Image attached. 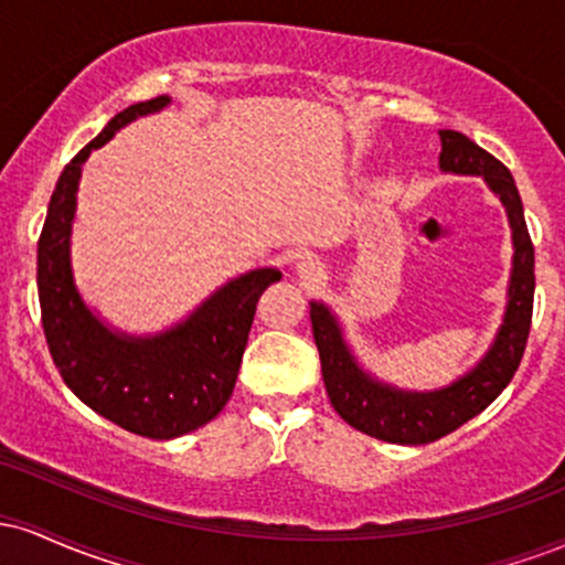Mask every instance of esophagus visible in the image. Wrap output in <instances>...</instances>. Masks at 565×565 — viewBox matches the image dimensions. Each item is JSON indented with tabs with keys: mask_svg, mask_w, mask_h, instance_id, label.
<instances>
[{
	"mask_svg": "<svg viewBox=\"0 0 565 565\" xmlns=\"http://www.w3.org/2000/svg\"><path fill=\"white\" fill-rule=\"evenodd\" d=\"M297 276H300L302 281H319L323 276V263L316 255H305L297 260Z\"/></svg>",
	"mask_w": 565,
	"mask_h": 565,
	"instance_id": "obj_1",
	"label": "esophagus"
}]
</instances>
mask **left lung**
Wrapping results in <instances>:
<instances>
[{"label":"left lung","mask_w":565,"mask_h":565,"mask_svg":"<svg viewBox=\"0 0 565 565\" xmlns=\"http://www.w3.org/2000/svg\"><path fill=\"white\" fill-rule=\"evenodd\" d=\"M438 135L440 170L481 174L508 210L515 252H512L508 308L489 353L465 377L440 391H398L366 374L350 353L332 310L323 302H310V323L321 355L323 385L334 412L350 427L387 444H430L481 414L510 385L512 374L521 366L531 329V310H534V244H531L515 180L502 161L476 146L468 135L454 129H440Z\"/></svg>","instance_id":"8db88e82"}]
</instances>
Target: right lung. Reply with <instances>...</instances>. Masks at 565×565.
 <instances>
[{
    "instance_id": "add662e5",
    "label": "right lung",
    "mask_w": 565,
    "mask_h": 565,
    "mask_svg": "<svg viewBox=\"0 0 565 565\" xmlns=\"http://www.w3.org/2000/svg\"><path fill=\"white\" fill-rule=\"evenodd\" d=\"M170 97L135 103L108 121L57 178L36 246V287L50 355L71 393L135 436L170 440L215 419L228 404L257 300L281 274L257 268L220 287L178 327L153 337L114 332L82 300L71 274V225L82 164L138 116Z\"/></svg>"
}]
</instances>
